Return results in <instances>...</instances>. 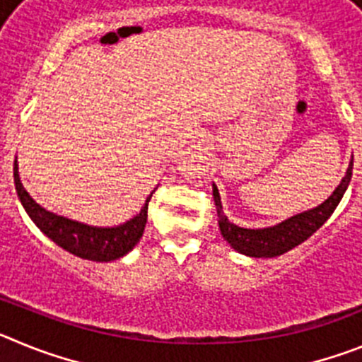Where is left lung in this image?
Returning a JSON list of instances; mask_svg holds the SVG:
<instances>
[{
  "label": "left lung",
  "instance_id": "8db88e82",
  "mask_svg": "<svg viewBox=\"0 0 362 362\" xmlns=\"http://www.w3.org/2000/svg\"><path fill=\"white\" fill-rule=\"evenodd\" d=\"M351 168H354V159L348 165L346 175L343 177V181L339 183L334 194L325 203L308 210V212L297 214V216L290 217V219L283 221L276 226H270V228H241V226L230 223L228 217L223 214L219 190L214 185V201H216L217 216H219V230L223 233V238H225V241L230 243L233 250H238L239 254L250 255V257H276V255L292 250L297 245L306 241L313 232H317L325 225L326 219L334 214L337 204L343 199L348 185H350Z\"/></svg>",
  "mask_w": 362,
  "mask_h": 362
}]
</instances>
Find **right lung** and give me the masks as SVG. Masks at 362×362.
<instances>
[{"label":"right lung","mask_w":362,"mask_h":362,"mask_svg":"<svg viewBox=\"0 0 362 362\" xmlns=\"http://www.w3.org/2000/svg\"><path fill=\"white\" fill-rule=\"evenodd\" d=\"M14 185L18 197L23 204L25 212L28 214L34 225L41 230L49 239H52L57 246H62L63 250L78 255L88 261H98V263H107L114 259L123 257L129 254L134 246L139 243L146 225V212H148V201L156 190H152L143 204L141 212L134 216L132 219L123 223L119 226L112 228H101V226H88L85 223L66 219L63 216L49 212L43 206L36 203L28 196L21 185L18 172V161H14Z\"/></svg>","instance_id":"1"}]
</instances>
